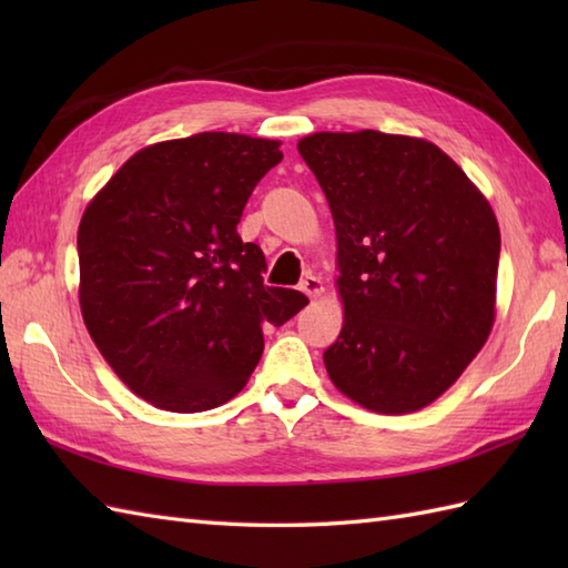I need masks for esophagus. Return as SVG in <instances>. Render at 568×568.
<instances>
[{"label":"esophagus","mask_w":568,"mask_h":568,"mask_svg":"<svg viewBox=\"0 0 568 568\" xmlns=\"http://www.w3.org/2000/svg\"><path fill=\"white\" fill-rule=\"evenodd\" d=\"M300 291H303L307 297H317V295H322V281L317 275H312V273H307L305 277H303V283H300Z\"/></svg>","instance_id":"esophagus-1"}]
</instances>
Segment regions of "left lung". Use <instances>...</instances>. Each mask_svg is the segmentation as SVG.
I'll use <instances>...</instances> for the list:
<instances>
[{
    "mask_svg": "<svg viewBox=\"0 0 568 568\" xmlns=\"http://www.w3.org/2000/svg\"><path fill=\"white\" fill-rule=\"evenodd\" d=\"M297 151L327 195L339 246L344 327L324 366L336 388L373 413H415L488 339L496 214L429 141L322 131Z\"/></svg>",
    "mask_w": 568,
    "mask_h": 568,
    "instance_id": "8db88e82",
    "label": "left lung"
}]
</instances>
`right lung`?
<instances>
[{
    "label": "right lung",
    "instance_id": "right-lung-1",
    "mask_svg": "<svg viewBox=\"0 0 568 568\" xmlns=\"http://www.w3.org/2000/svg\"><path fill=\"white\" fill-rule=\"evenodd\" d=\"M281 143L224 131L163 141L119 168L78 229L80 307L106 364L143 400L204 413L244 388L263 327L307 305L263 283L236 224Z\"/></svg>",
    "mask_w": 568,
    "mask_h": 568
}]
</instances>
